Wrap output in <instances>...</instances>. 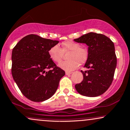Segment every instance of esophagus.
I'll use <instances>...</instances> for the list:
<instances>
[{"label":"esophagus","instance_id":"34e87169","mask_svg":"<svg viewBox=\"0 0 130 130\" xmlns=\"http://www.w3.org/2000/svg\"><path fill=\"white\" fill-rule=\"evenodd\" d=\"M72 74V72H66V75H70Z\"/></svg>","mask_w":130,"mask_h":130}]
</instances>
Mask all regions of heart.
<instances>
[{"label":"heart","mask_w":130,"mask_h":130,"mask_svg":"<svg viewBox=\"0 0 130 130\" xmlns=\"http://www.w3.org/2000/svg\"><path fill=\"white\" fill-rule=\"evenodd\" d=\"M67 55L68 61L59 64L61 69L66 71L74 70L80 64L86 62L88 58L87 49L80 46L79 43L72 40H66L61 43V48L58 45H54L48 50V54L50 59L54 62L59 63L61 61L63 53H68Z\"/></svg>","instance_id":"heart-1"}]
</instances>
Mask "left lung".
<instances>
[{"label": "left lung", "instance_id": "obj_1", "mask_svg": "<svg viewBox=\"0 0 130 130\" xmlns=\"http://www.w3.org/2000/svg\"><path fill=\"white\" fill-rule=\"evenodd\" d=\"M74 40L86 43L89 53L84 66L88 70L81 71L83 80L76 84V90L86 97H97L103 94L111 84L117 66L113 43L104 35L93 32Z\"/></svg>", "mask_w": 130, "mask_h": 130}]
</instances>
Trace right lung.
<instances>
[{
  "label": "right lung",
  "instance_id": "1",
  "mask_svg": "<svg viewBox=\"0 0 130 130\" xmlns=\"http://www.w3.org/2000/svg\"><path fill=\"white\" fill-rule=\"evenodd\" d=\"M58 43L31 34L23 37L12 50L13 80L31 101L40 102L52 97L65 75L64 71L57 66L48 54L50 48Z\"/></svg>",
  "mask_w": 130,
  "mask_h": 130
}]
</instances>
